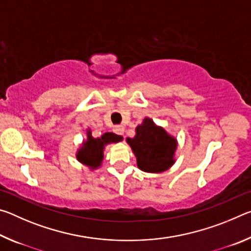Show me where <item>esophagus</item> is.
Listing matches in <instances>:
<instances>
[{
    "label": "esophagus",
    "mask_w": 251,
    "mask_h": 251,
    "mask_svg": "<svg viewBox=\"0 0 251 251\" xmlns=\"http://www.w3.org/2000/svg\"><path fill=\"white\" fill-rule=\"evenodd\" d=\"M114 131H115L117 135H124L125 128L123 126H115L114 127Z\"/></svg>",
    "instance_id": "34e87169"
}]
</instances>
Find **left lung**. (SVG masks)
Segmentation results:
<instances>
[{
    "instance_id": "obj_1",
    "label": "left lung",
    "mask_w": 251,
    "mask_h": 251,
    "mask_svg": "<svg viewBox=\"0 0 251 251\" xmlns=\"http://www.w3.org/2000/svg\"><path fill=\"white\" fill-rule=\"evenodd\" d=\"M133 138H126L137 160V166L146 173H163L175 164L177 139L150 117L136 127Z\"/></svg>"
}]
</instances>
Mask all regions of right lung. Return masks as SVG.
I'll list each match as a JSON object with an SVG mask.
<instances>
[{
  "instance_id": "right-lung-1",
  "label": "right lung",
  "mask_w": 251,
  "mask_h": 251,
  "mask_svg": "<svg viewBox=\"0 0 251 251\" xmlns=\"http://www.w3.org/2000/svg\"><path fill=\"white\" fill-rule=\"evenodd\" d=\"M123 141V136L114 133H105L100 137L94 138L92 131L87 130V138L82 143V145L76 152V158L80 164L85 165L91 171L100 167L101 161L104 159L105 146L112 143H118Z\"/></svg>"
}]
</instances>
